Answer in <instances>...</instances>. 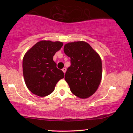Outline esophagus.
<instances>
[{"instance_id": "esophagus-1", "label": "esophagus", "mask_w": 133, "mask_h": 133, "mask_svg": "<svg viewBox=\"0 0 133 133\" xmlns=\"http://www.w3.org/2000/svg\"><path fill=\"white\" fill-rule=\"evenodd\" d=\"M62 71H63V72L64 73V74H65V72H66V68H64L63 69H62Z\"/></svg>"}]
</instances>
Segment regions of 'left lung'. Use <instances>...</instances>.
Segmentation results:
<instances>
[{
    "label": "left lung",
    "mask_w": 133,
    "mask_h": 133,
    "mask_svg": "<svg viewBox=\"0 0 133 133\" xmlns=\"http://www.w3.org/2000/svg\"><path fill=\"white\" fill-rule=\"evenodd\" d=\"M64 53L71 58V66L65 80L72 93L81 99L94 94L102 79V61L99 55L84 41L69 42L64 47Z\"/></svg>",
    "instance_id": "1"
}]
</instances>
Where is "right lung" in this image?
Here are the masks:
<instances>
[{
  "instance_id": "add662e5",
  "label": "right lung",
  "mask_w": 133,
  "mask_h": 133,
  "mask_svg": "<svg viewBox=\"0 0 133 133\" xmlns=\"http://www.w3.org/2000/svg\"><path fill=\"white\" fill-rule=\"evenodd\" d=\"M63 43L59 41H41L26 52L22 69L25 83L29 90L40 97L49 95L64 74L56 67L53 56Z\"/></svg>"
}]
</instances>
